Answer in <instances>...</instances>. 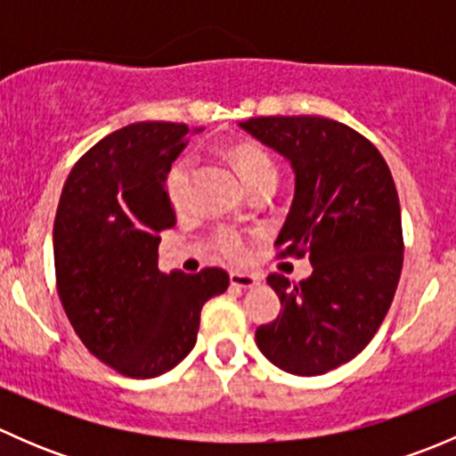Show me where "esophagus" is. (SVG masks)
Masks as SVG:
<instances>
[{"mask_svg":"<svg viewBox=\"0 0 456 456\" xmlns=\"http://www.w3.org/2000/svg\"><path fill=\"white\" fill-rule=\"evenodd\" d=\"M229 282H232V287L238 289H251L257 284V278L251 273H242V271H233V273L229 275Z\"/></svg>","mask_w":456,"mask_h":456,"instance_id":"esophagus-1","label":"esophagus"}]
</instances>
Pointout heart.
Instances as JSON below:
<instances>
[{"label": "heart", "mask_w": 456, "mask_h": 456, "mask_svg": "<svg viewBox=\"0 0 456 456\" xmlns=\"http://www.w3.org/2000/svg\"><path fill=\"white\" fill-rule=\"evenodd\" d=\"M232 160L249 190L265 185V183L275 185V181H278V165H275L273 156L256 142H240V145L233 147ZM191 174H194V159L191 156H181L169 165L167 176H165V190H167L169 202L176 209L185 207L187 196H190ZM211 242L224 260L245 262L251 254V242L254 240H251L249 233L240 232V229L218 227L211 236Z\"/></svg>", "instance_id": "1"}]
</instances>
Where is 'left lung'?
<instances>
[{"label": "left lung", "instance_id": "8db88e82", "mask_svg": "<svg viewBox=\"0 0 456 456\" xmlns=\"http://www.w3.org/2000/svg\"><path fill=\"white\" fill-rule=\"evenodd\" d=\"M296 169V199L275 240L280 257L309 256L314 273H271L282 311L257 326V348L282 370L314 377L351 362L384 322L403 265L393 174L372 142L324 117L240 123Z\"/></svg>", "mask_w": 456, "mask_h": 456}]
</instances>
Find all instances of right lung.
Returning a JSON list of instances; mask_svg holds the SVG:
<instances>
[{
	"mask_svg": "<svg viewBox=\"0 0 456 456\" xmlns=\"http://www.w3.org/2000/svg\"><path fill=\"white\" fill-rule=\"evenodd\" d=\"M190 142L185 123H134L72 167L54 216V275L63 311L87 351L134 379L163 375L194 348L200 311L229 275L159 269L160 232L176 224L165 190Z\"/></svg>",
	"mask_w": 456,
	"mask_h": 456,
	"instance_id": "right-lung-1",
	"label": "right lung"
}]
</instances>
